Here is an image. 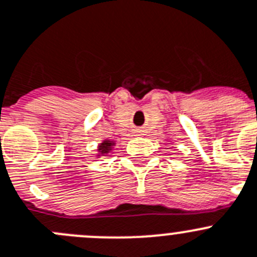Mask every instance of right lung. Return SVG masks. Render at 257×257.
<instances>
[{
  "mask_svg": "<svg viewBox=\"0 0 257 257\" xmlns=\"http://www.w3.org/2000/svg\"><path fill=\"white\" fill-rule=\"evenodd\" d=\"M110 148H112V143H110L109 140L104 141L103 144L99 145V150H100V153H102V154H107L108 150H109Z\"/></svg>",
  "mask_w": 257,
  "mask_h": 257,
  "instance_id": "obj_1",
  "label": "right lung"
}]
</instances>
